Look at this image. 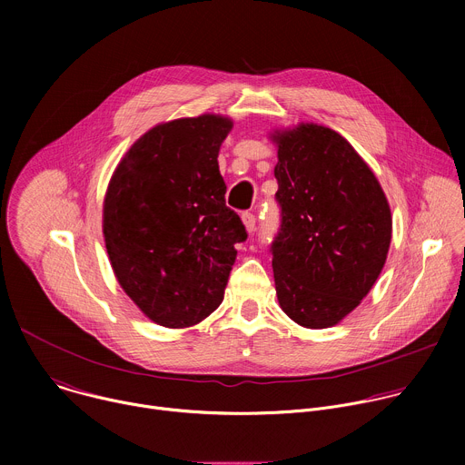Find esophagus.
I'll return each instance as SVG.
<instances>
[{"label":"esophagus","mask_w":465,"mask_h":465,"mask_svg":"<svg viewBox=\"0 0 465 465\" xmlns=\"http://www.w3.org/2000/svg\"><path fill=\"white\" fill-rule=\"evenodd\" d=\"M241 219H242V223H244V226H246L248 232H253V230H255L257 219H255V215H253L252 212H244V213L241 215Z\"/></svg>","instance_id":"1"}]
</instances>
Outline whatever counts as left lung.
<instances>
[{
	"mask_svg": "<svg viewBox=\"0 0 465 465\" xmlns=\"http://www.w3.org/2000/svg\"><path fill=\"white\" fill-rule=\"evenodd\" d=\"M274 142L278 302L303 327H331L361 303L384 267L390 208L371 169L335 130L300 124Z\"/></svg>",
	"mask_w": 465,
	"mask_h": 465,
	"instance_id": "8db88e82",
	"label": "left lung"
}]
</instances>
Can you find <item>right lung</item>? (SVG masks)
I'll return each mask as SVG.
<instances>
[{"label":"right lung","instance_id":"obj_1","mask_svg":"<svg viewBox=\"0 0 465 465\" xmlns=\"http://www.w3.org/2000/svg\"><path fill=\"white\" fill-rule=\"evenodd\" d=\"M232 121L176 119L149 130L117 165L103 232L123 291L153 322L189 327L224 298L235 244L248 233L226 206L219 149Z\"/></svg>","mask_w":465,"mask_h":465}]
</instances>
